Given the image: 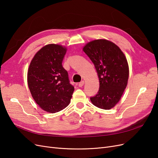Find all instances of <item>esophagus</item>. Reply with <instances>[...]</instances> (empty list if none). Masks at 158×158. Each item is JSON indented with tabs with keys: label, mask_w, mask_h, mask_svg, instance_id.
<instances>
[{
	"label": "esophagus",
	"mask_w": 158,
	"mask_h": 158,
	"mask_svg": "<svg viewBox=\"0 0 158 158\" xmlns=\"http://www.w3.org/2000/svg\"><path fill=\"white\" fill-rule=\"evenodd\" d=\"M84 84V81H81V82L78 84V86L79 87H82Z\"/></svg>",
	"instance_id": "obj_1"
}]
</instances>
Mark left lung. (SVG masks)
Returning <instances> with one entry per match:
<instances>
[{"mask_svg": "<svg viewBox=\"0 0 158 158\" xmlns=\"http://www.w3.org/2000/svg\"><path fill=\"white\" fill-rule=\"evenodd\" d=\"M83 51L94 63L99 80V91L90 98L91 102L100 109L113 108L128 82L129 70L125 55L118 46L106 40L90 41Z\"/></svg>", "mask_w": 158, "mask_h": 158, "instance_id": "8db88e82", "label": "left lung"}]
</instances>
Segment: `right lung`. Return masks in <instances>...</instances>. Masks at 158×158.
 Returning a JSON list of instances; mask_svg holds the SVG:
<instances>
[{
    "label": "right lung",
    "instance_id": "right-lung-1",
    "mask_svg": "<svg viewBox=\"0 0 158 158\" xmlns=\"http://www.w3.org/2000/svg\"><path fill=\"white\" fill-rule=\"evenodd\" d=\"M65 47L49 44L38 51L27 72V84L32 97L47 112L55 113L70 102L74 88L70 83L68 72L62 65Z\"/></svg>",
    "mask_w": 158,
    "mask_h": 158
}]
</instances>
